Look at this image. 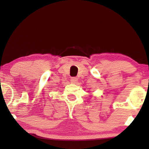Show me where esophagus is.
Masks as SVG:
<instances>
[{
	"label": "esophagus",
	"instance_id": "34e87169",
	"mask_svg": "<svg viewBox=\"0 0 149 149\" xmlns=\"http://www.w3.org/2000/svg\"><path fill=\"white\" fill-rule=\"evenodd\" d=\"M71 82L76 84V83L78 82V79H77V77H72V78H71Z\"/></svg>",
	"mask_w": 149,
	"mask_h": 149
}]
</instances>
